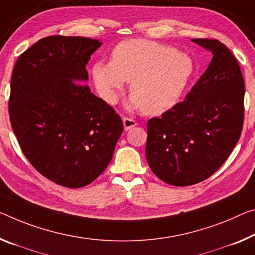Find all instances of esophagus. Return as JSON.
<instances>
[{
	"label": "esophagus",
	"mask_w": 255,
	"mask_h": 255,
	"mask_svg": "<svg viewBox=\"0 0 255 255\" xmlns=\"http://www.w3.org/2000/svg\"><path fill=\"white\" fill-rule=\"evenodd\" d=\"M123 124H124V128L125 130H130V128H134L136 124V121L133 120V119H130V117H123Z\"/></svg>",
	"instance_id": "1"
}]
</instances>
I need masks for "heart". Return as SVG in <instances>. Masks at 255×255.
Returning <instances> with one entry per match:
<instances>
[{
    "mask_svg": "<svg viewBox=\"0 0 255 255\" xmlns=\"http://www.w3.org/2000/svg\"><path fill=\"white\" fill-rule=\"evenodd\" d=\"M112 61L92 66L97 91L115 104L125 81L131 82V104L147 115H158L178 103L194 75V61L187 53L157 42L133 38L112 50Z\"/></svg>",
    "mask_w": 255,
    "mask_h": 255,
    "instance_id": "obj_1",
    "label": "heart"
}]
</instances>
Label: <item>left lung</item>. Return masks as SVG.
<instances>
[{
	"instance_id": "8db88e82",
	"label": "left lung",
	"mask_w": 255,
	"mask_h": 255,
	"mask_svg": "<svg viewBox=\"0 0 255 255\" xmlns=\"http://www.w3.org/2000/svg\"><path fill=\"white\" fill-rule=\"evenodd\" d=\"M193 42L210 50L212 61L183 101L147 122L150 170L179 187L217 172L240 140L244 123L245 83L236 58L218 40Z\"/></svg>"
}]
</instances>
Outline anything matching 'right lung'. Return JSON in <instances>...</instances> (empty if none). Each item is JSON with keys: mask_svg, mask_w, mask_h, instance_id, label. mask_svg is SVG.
Listing matches in <instances>:
<instances>
[{"mask_svg": "<svg viewBox=\"0 0 255 255\" xmlns=\"http://www.w3.org/2000/svg\"><path fill=\"white\" fill-rule=\"evenodd\" d=\"M100 45L81 36L41 38L19 56L11 76L9 115L19 146L35 170L64 187L99 177L123 131L115 109L84 84Z\"/></svg>", "mask_w": 255, "mask_h": 255, "instance_id": "add662e5", "label": "right lung"}]
</instances>
